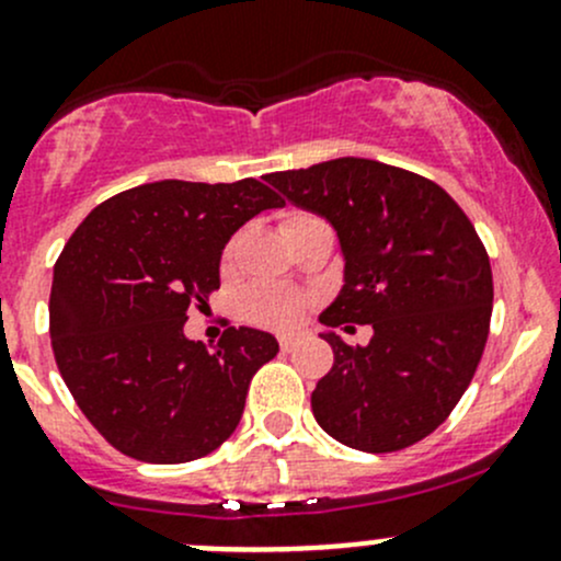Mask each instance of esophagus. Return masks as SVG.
I'll use <instances>...</instances> for the list:
<instances>
[{"instance_id": "1", "label": "esophagus", "mask_w": 561, "mask_h": 561, "mask_svg": "<svg viewBox=\"0 0 561 561\" xmlns=\"http://www.w3.org/2000/svg\"><path fill=\"white\" fill-rule=\"evenodd\" d=\"M279 347L285 350V353H293V350L298 347V339H293V336H282V339H279Z\"/></svg>"}]
</instances>
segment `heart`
<instances>
[{
	"mask_svg": "<svg viewBox=\"0 0 561 561\" xmlns=\"http://www.w3.org/2000/svg\"><path fill=\"white\" fill-rule=\"evenodd\" d=\"M307 222H317L314 217L301 211H293L285 217V225L282 230H290L298 228V225H307ZM233 254H236V241H230L222 252V268H230L233 263ZM244 314L252 322L265 328H276V331H287V328L298 325L301 322L304 312H307V298L298 296V293L285 290V287H274V285H257L252 290H247L244 301Z\"/></svg>",
	"mask_w": 561,
	"mask_h": 561,
	"instance_id": "obj_1",
	"label": "heart"
}]
</instances>
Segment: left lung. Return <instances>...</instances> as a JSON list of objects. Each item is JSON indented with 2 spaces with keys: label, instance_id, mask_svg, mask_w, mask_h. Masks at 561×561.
Returning <instances> with one entry per match:
<instances>
[{
  "label": "left lung",
  "instance_id": "1",
  "mask_svg": "<svg viewBox=\"0 0 561 561\" xmlns=\"http://www.w3.org/2000/svg\"><path fill=\"white\" fill-rule=\"evenodd\" d=\"M293 206L336 230L344 285L320 314L333 366L312 393L314 421L366 454L410 448L454 412L489 339L494 282L485 247L448 192L360 157L265 175ZM371 324L350 348L332 328Z\"/></svg>",
  "mask_w": 561,
  "mask_h": 561
}]
</instances>
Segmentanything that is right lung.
Returning a JSON list of instances; mask_svg holds the SVG:
<instances>
[{
	"label": "right lung",
	"mask_w": 561,
	"mask_h": 561,
	"mask_svg": "<svg viewBox=\"0 0 561 561\" xmlns=\"http://www.w3.org/2000/svg\"><path fill=\"white\" fill-rule=\"evenodd\" d=\"M282 206L257 179H165L107 197L61 249L50 285L56 366L124 456L195 461L236 432L249 382L279 344L241 325L206 347L184 336V322L219 287L230 236Z\"/></svg>",
	"instance_id": "right-lung-1"
}]
</instances>
